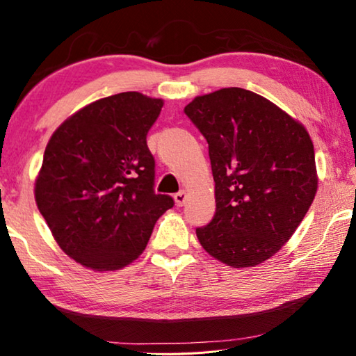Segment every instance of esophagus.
<instances>
[{"label":"esophagus","instance_id":"obj_1","mask_svg":"<svg viewBox=\"0 0 356 356\" xmlns=\"http://www.w3.org/2000/svg\"><path fill=\"white\" fill-rule=\"evenodd\" d=\"M186 191L185 190H180L179 193H176V195H174V201H176V204L177 206H184V204L186 202Z\"/></svg>","mask_w":356,"mask_h":356}]
</instances>
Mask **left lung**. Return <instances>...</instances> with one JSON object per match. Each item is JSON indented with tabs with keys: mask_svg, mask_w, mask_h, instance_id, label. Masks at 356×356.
Segmentation results:
<instances>
[{
	"mask_svg": "<svg viewBox=\"0 0 356 356\" xmlns=\"http://www.w3.org/2000/svg\"><path fill=\"white\" fill-rule=\"evenodd\" d=\"M185 114L209 144L216 210L196 236L229 267L276 254L317 191L314 146L298 120L242 88L200 95Z\"/></svg>",
	"mask_w": 356,
	"mask_h": 356,
	"instance_id": "left-lung-1",
	"label": "left lung"
}]
</instances>
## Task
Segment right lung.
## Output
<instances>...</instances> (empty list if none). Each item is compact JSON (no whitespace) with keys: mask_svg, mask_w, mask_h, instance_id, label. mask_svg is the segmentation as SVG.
Returning a JSON list of instances; mask_svg holds the SVG:
<instances>
[{"mask_svg":"<svg viewBox=\"0 0 356 356\" xmlns=\"http://www.w3.org/2000/svg\"><path fill=\"white\" fill-rule=\"evenodd\" d=\"M163 100L120 92L92 102L59 125L35 180V202L53 237L84 267L110 272L146 248L174 206L156 195L147 131Z\"/></svg>","mask_w":356,"mask_h":356,"instance_id":"obj_1","label":"right lung"}]
</instances>
